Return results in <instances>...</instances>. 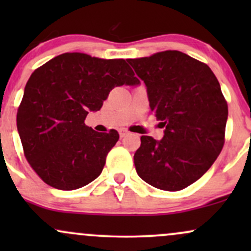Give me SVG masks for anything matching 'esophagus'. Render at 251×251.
<instances>
[{"label":"esophagus","instance_id":"obj_1","mask_svg":"<svg viewBox=\"0 0 251 251\" xmlns=\"http://www.w3.org/2000/svg\"><path fill=\"white\" fill-rule=\"evenodd\" d=\"M119 134H120V138H124L125 135L128 134V131H127V129H125V128H122L119 131Z\"/></svg>","mask_w":251,"mask_h":251}]
</instances>
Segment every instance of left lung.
<instances>
[{"label": "left lung", "instance_id": "1", "mask_svg": "<svg viewBox=\"0 0 251 251\" xmlns=\"http://www.w3.org/2000/svg\"><path fill=\"white\" fill-rule=\"evenodd\" d=\"M127 61L165 127L159 142L140 137L133 157L137 174L165 191L188 188L211 168L226 142L227 103L220 82L206 63L178 50Z\"/></svg>", "mask_w": 251, "mask_h": 251}]
</instances>
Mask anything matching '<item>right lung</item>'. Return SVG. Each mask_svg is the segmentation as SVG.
I'll use <instances>...</instances> for the list:
<instances>
[{
  "label": "right lung",
  "mask_w": 251,
  "mask_h": 251,
  "mask_svg": "<svg viewBox=\"0 0 251 251\" xmlns=\"http://www.w3.org/2000/svg\"><path fill=\"white\" fill-rule=\"evenodd\" d=\"M139 80L124 59L63 53L33 72L17 108V131L25 159L50 186L75 190L101 174L119 139L85 124L117 86Z\"/></svg>",
  "instance_id": "obj_1"
}]
</instances>
